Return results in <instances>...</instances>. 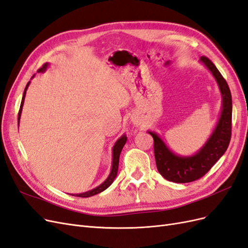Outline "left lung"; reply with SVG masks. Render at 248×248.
Masks as SVG:
<instances>
[{
	"mask_svg": "<svg viewBox=\"0 0 248 248\" xmlns=\"http://www.w3.org/2000/svg\"><path fill=\"white\" fill-rule=\"evenodd\" d=\"M215 78L221 95V110L212 133L199 151L189 156L176 154L168 147L158 133L148 130L154 140L156 167L159 174L168 181L189 183L200 179L211 169L227 151L232 129V95L226 79L215 65L206 57L200 59Z\"/></svg>",
	"mask_w": 248,
	"mask_h": 248,
	"instance_id": "obj_1",
	"label": "left lung"
}]
</instances>
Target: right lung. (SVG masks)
Returning a JSON list of instances; mask_svg holds the SVG:
<instances>
[{
  "instance_id": "1",
  "label": "right lung",
  "mask_w": 248,
  "mask_h": 248,
  "mask_svg": "<svg viewBox=\"0 0 248 248\" xmlns=\"http://www.w3.org/2000/svg\"><path fill=\"white\" fill-rule=\"evenodd\" d=\"M49 66V63H46L44 64L41 68L38 70L39 73H43L46 72V70L47 69V67ZM35 76L32 77V78H34ZM30 82L29 81L27 86H26V89L24 91V96H22V99H21V103H20V108H19V112H18V126H19V120H20V116H21V111H22V107H24V102H25V97H26V93H27V90L30 86ZM127 141V137L126 134L124 133L122 137H120L117 141L115 142L114 147H112V150H111V155H112V158H111V169H110V172L109 175L108 176V178L104 180V181L98 185L97 187H95V188L89 190V191H86V192H81V193H71L70 196H74V197H79V198H89V197H93L95 196V194H98L100 192H102L103 190H106L108 187H109L111 185V183L114 182L115 178L117 177V174H118V167H119V158H120V154H121V151L122 149L124 147V145L126 144Z\"/></svg>"
}]
</instances>
